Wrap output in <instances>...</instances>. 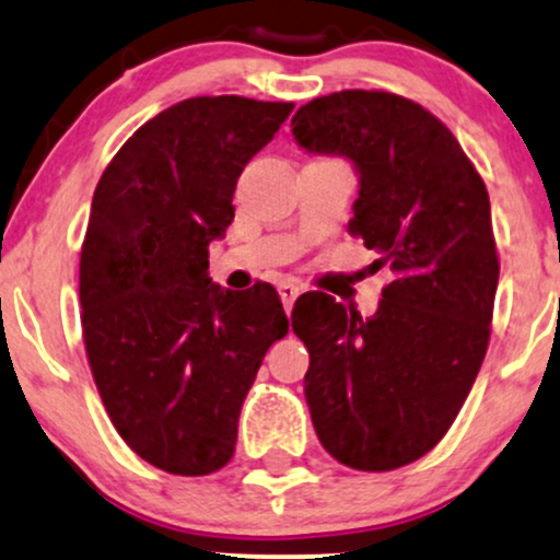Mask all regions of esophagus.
<instances>
[{
    "mask_svg": "<svg viewBox=\"0 0 560 560\" xmlns=\"http://www.w3.org/2000/svg\"><path fill=\"white\" fill-rule=\"evenodd\" d=\"M300 292H302V287L294 284V281H281V284H279V294H281V302H284L287 313L292 311L294 300L300 298Z\"/></svg>",
    "mask_w": 560,
    "mask_h": 560,
    "instance_id": "1",
    "label": "esophagus"
}]
</instances>
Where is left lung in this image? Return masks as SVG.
Listing matches in <instances>:
<instances>
[{"label":"left lung","instance_id":"8db88e82","mask_svg":"<svg viewBox=\"0 0 560 560\" xmlns=\"http://www.w3.org/2000/svg\"><path fill=\"white\" fill-rule=\"evenodd\" d=\"M292 133L355 165L350 234L395 276L371 318L326 292L294 302L313 427L339 464L392 471L447 434L485 361L500 276L490 197L450 128L405 96H318Z\"/></svg>","mask_w":560,"mask_h":560}]
</instances>
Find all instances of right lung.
Returning a JSON list of instances; mask_svg holds the SVG:
<instances>
[{
  "instance_id": "right-lung-1",
  "label": "right lung",
  "mask_w": 560,
  "mask_h": 560,
  "mask_svg": "<svg viewBox=\"0 0 560 560\" xmlns=\"http://www.w3.org/2000/svg\"><path fill=\"white\" fill-rule=\"evenodd\" d=\"M292 102L191 96L133 133L94 189L81 247V326L113 427L178 477L223 468L268 347L289 331L271 284L231 292L208 247L234 189Z\"/></svg>"
}]
</instances>
